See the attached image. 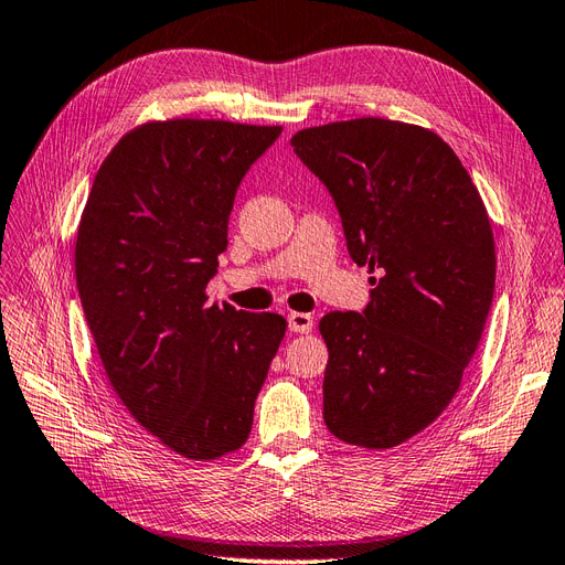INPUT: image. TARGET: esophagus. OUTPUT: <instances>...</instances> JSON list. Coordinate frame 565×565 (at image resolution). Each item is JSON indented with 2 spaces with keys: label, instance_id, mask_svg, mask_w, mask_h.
Listing matches in <instances>:
<instances>
[{
  "label": "esophagus",
  "instance_id": "1",
  "mask_svg": "<svg viewBox=\"0 0 565 565\" xmlns=\"http://www.w3.org/2000/svg\"><path fill=\"white\" fill-rule=\"evenodd\" d=\"M315 327V319L308 312H291L288 315V329L294 333H310Z\"/></svg>",
  "mask_w": 565,
  "mask_h": 565
}]
</instances>
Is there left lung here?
Instances as JSON below:
<instances>
[{
    "mask_svg": "<svg viewBox=\"0 0 565 565\" xmlns=\"http://www.w3.org/2000/svg\"><path fill=\"white\" fill-rule=\"evenodd\" d=\"M296 156L327 184L348 253L376 277L364 312H329L324 422L388 449L457 395L494 294V236L457 153L426 127L358 118L300 130Z\"/></svg>",
    "mask_w": 565,
    "mask_h": 565,
    "instance_id": "left-lung-1",
    "label": "left lung"
}]
</instances>
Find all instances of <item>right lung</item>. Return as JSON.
I'll use <instances>...</instances> for the list:
<instances>
[{
  "mask_svg": "<svg viewBox=\"0 0 565 565\" xmlns=\"http://www.w3.org/2000/svg\"><path fill=\"white\" fill-rule=\"evenodd\" d=\"M279 125L151 120L94 177L75 279L110 388L151 435L193 461L248 440L255 397L286 333L274 312L207 305L236 189Z\"/></svg>",
  "mask_w": 565,
  "mask_h": 565,
  "instance_id": "obj_1",
  "label": "right lung"
}]
</instances>
